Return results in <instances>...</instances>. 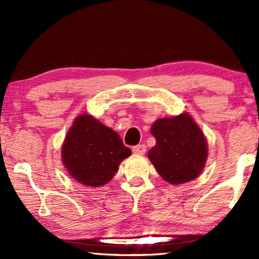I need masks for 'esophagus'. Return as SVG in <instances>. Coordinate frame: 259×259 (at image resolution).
<instances>
[{
    "instance_id": "1",
    "label": "esophagus",
    "mask_w": 259,
    "mask_h": 259,
    "mask_svg": "<svg viewBox=\"0 0 259 259\" xmlns=\"http://www.w3.org/2000/svg\"><path fill=\"white\" fill-rule=\"evenodd\" d=\"M132 151H133L134 154H140V155H143V154L146 153V147H145V145L140 144V145H137V146H134V147L132 148Z\"/></svg>"
}]
</instances>
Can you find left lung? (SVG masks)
<instances>
[{
	"label": "left lung",
	"mask_w": 259,
	"mask_h": 259,
	"mask_svg": "<svg viewBox=\"0 0 259 259\" xmlns=\"http://www.w3.org/2000/svg\"><path fill=\"white\" fill-rule=\"evenodd\" d=\"M151 133L157 144L148 158L159 175L169 184H183L200 175L207 158V144L189 114L159 119Z\"/></svg>",
	"instance_id": "obj_1"
}]
</instances>
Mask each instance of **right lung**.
<instances>
[{"label": "right lung", "mask_w": 259, "mask_h": 259, "mask_svg": "<svg viewBox=\"0 0 259 259\" xmlns=\"http://www.w3.org/2000/svg\"><path fill=\"white\" fill-rule=\"evenodd\" d=\"M132 151L114 131L90 114L77 116L62 146V161L77 182L98 187L108 183Z\"/></svg>", "instance_id": "right-lung-1"}]
</instances>
